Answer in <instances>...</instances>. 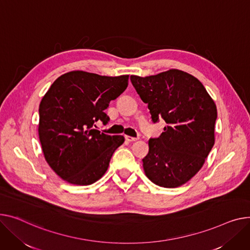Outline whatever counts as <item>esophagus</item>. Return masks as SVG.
I'll use <instances>...</instances> for the list:
<instances>
[{
    "label": "esophagus",
    "mask_w": 250,
    "mask_h": 250,
    "mask_svg": "<svg viewBox=\"0 0 250 250\" xmlns=\"http://www.w3.org/2000/svg\"><path fill=\"white\" fill-rule=\"evenodd\" d=\"M139 140V138H132V137H129V136H125V141H127V142H136V141H138Z\"/></svg>",
    "instance_id": "1"
}]
</instances>
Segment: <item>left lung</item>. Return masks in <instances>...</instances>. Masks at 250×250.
Returning <instances> with one entry per match:
<instances>
[{
	"instance_id": "1",
	"label": "left lung",
	"mask_w": 250,
	"mask_h": 250,
	"mask_svg": "<svg viewBox=\"0 0 250 250\" xmlns=\"http://www.w3.org/2000/svg\"><path fill=\"white\" fill-rule=\"evenodd\" d=\"M130 81L153 122L163 119L167 124L159 138L148 140L143 159L146 176L164 188L184 185L200 171L214 146V101L200 81L179 69L130 75Z\"/></svg>"
}]
</instances>
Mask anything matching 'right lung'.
Returning a JSON list of instances; mask_svg holds the SVG:
<instances>
[{
  "label": "right lung",
  "mask_w": 250,
  "mask_h": 250,
  "mask_svg": "<svg viewBox=\"0 0 250 250\" xmlns=\"http://www.w3.org/2000/svg\"><path fill=\"white\" fill-rule=\"evenodd\" d=\"M127 84L128 75L75 70L59 76L45 93L39 106V140L46 162L61 179L85 186L105 174L125 138L94 126L97 121L108 122L104 110Z\"/></svg>",
  "instance_id": "obj_1"
}]
</instances>
